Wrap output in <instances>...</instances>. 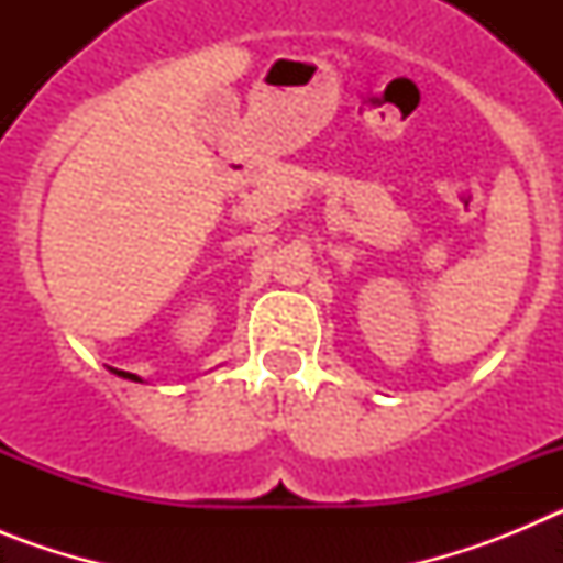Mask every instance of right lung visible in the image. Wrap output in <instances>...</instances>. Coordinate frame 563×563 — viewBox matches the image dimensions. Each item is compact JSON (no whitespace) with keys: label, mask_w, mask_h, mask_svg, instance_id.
I'll list each match as a JSON object with an SVG mask.
<instances>
[{"label":"right lung","mask_w":563,"mask_h":563,"mask_svg":"<svg viewBox=\"0 0 563 563\" xmlns=\"http://www.w3.org/2000/svg\"><path fill=\"white\" fill-rule=\"evenodd\" d=\"M118 375H123V377H129V380H137V377H134V375H129V372H118Z\"/></svg>","instance_id":"add662e5"}]
</instances>
